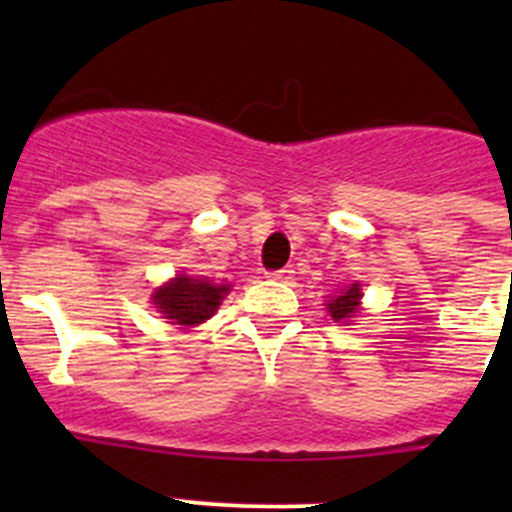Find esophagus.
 <instances>
[{"label": "esophagus", "instance_id": "1", "mask_svg": "<svg viewBox=\"0 0 512 512\" xmlns=\"http://www.w3.org/2000/svg\"><path fill=\"white\" fill-rule=\"evenodd\" d=\"M270 280H275V282H292L294 280V270L292 267H282V270H275V272H270Z\"/></svg>", "mask_w": 512, "mask_h": 512}]
</instances>
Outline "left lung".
<instances>
[{
	"label": "left lung",
	"instance_id": "obj_1",
	"mask_svg": "<svg viewBox=\"0 0 512 512\" xmlns=\"http://www.w3.org/2000/svg\"><path fill=\"white\" fill-rule=\"evenodd\" d=\"M361 304V285L354 282L347 289H342L339 294H334L332 299L327 302V312L334 322H352V317H356Z\"/></svg>",
	"mask_w": 512,
	"mask_h": 512
}]
</instances>
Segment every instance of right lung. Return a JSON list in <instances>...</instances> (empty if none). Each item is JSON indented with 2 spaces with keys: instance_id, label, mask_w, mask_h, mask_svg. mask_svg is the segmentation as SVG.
Wrapping results in <instances>:
<instances>
[{
  "instance_id": "obj_1",
  "label": "right lung",
  "mask_w": 512,
  "mask_h": 512,
  "mask_svg": "<svg viewBox=\"0 0 512 512\" xmlns=\"http://www.w3.org/2000/svg\"><path fill=\"white\" fill-rule=\"evenodd\" d=\"M230 292V285H215L208 277L175 275L153 292V304L170 324L195 327L218 312L220 302Z\"/></svg>"
}]
</instances>
